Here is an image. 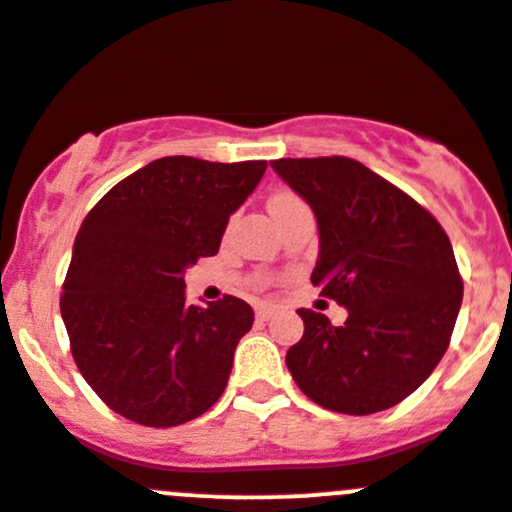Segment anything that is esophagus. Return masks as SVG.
I'll return each instance as SVG.
<instances>
[{"instance_id":"34e87169","label":"esophagus","mask_w":512,"mask_h":512,"mask_svg":"<svg viewBox=\"0 0 512 512\" xmlns=\"http://www.w3.org/2000/svg\"><path fill=\"white\" fill-rule=\"evenodd\" d=\"M255 314H257V319L260 321H270L274 314H277V306H270V304H260L255 309Z\"/></svg>"}]
</instances>
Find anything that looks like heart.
I'll return each instance as SVG.
<instances>
[{"label": "heart", "mask_w": 512, "mask_h": 512, "mask_svg": "<svg viewBox=\"0 0 512 512\" xmlns=\"http://www.w3.org/2000/svg\"><path fill=\"white\" fill-rule=\"evenodd\" d=\"M299 198L294 196V193H289V191H279V193H274V196L270 198V213H277L279 208H284V206H292V203H297Z\"/></svg>", "instance_id": "obj_1"}]
</instances>
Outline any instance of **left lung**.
<instances>
[{"mask_svg": "<svg viewBox=\"0 0 512 512\" xmlns=\"http://www.w3.org/2000/svg\"><path fill=\"white\" fill-rule=\"evenodd\" d=\"M270 164L319 223L311 284L348 309L343 326L299 309L304 336L287 351L289 373L331 412L390 410L432 375L449 348L464 297L451 242L427 208L360 161Z\"/></svg>", "mask_w": 512, "mask_h": 512, "instance_id": "1", "label": "left lung"}]
</instances>
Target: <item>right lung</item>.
I'll list each match as a JSON object with an SVG mask.
<instances>
[{"instance_id":"right-lung-1","label":"right lung","mask_w":512,"mask_h":512,"mask_svg":"<svg viewBox=\"0 0 512 512\" xmlns=\"http://www.w3.org/2000/svg\"><path fill=\"white\" fill-rule=\"evenodd\" d=\"M267 161L164 157L112 186L85 215L61 316L85 383L144 427H176L218 402L255 314L225 294L186 304L184 274L218 252L228 218Z\"/></svg>"}]
</instances>
